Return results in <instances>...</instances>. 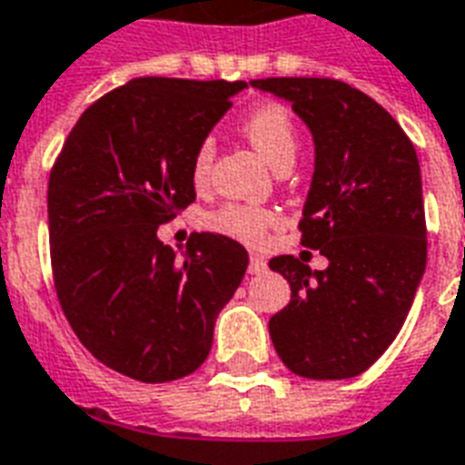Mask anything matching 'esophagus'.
Here are the masks:
<instances>
[{
	"label": "esophagus",
	"instance_id": "1",
	"mask_svg": "<svg viewBox=\"0 0 465 465\" xmlns=\"http://www.w3.org/2000/svg\"><path fill=\"white\" fill-rule=\"evenodd\" d=\"M266 272V259L259 257V254H252L250 257V273H264Z\"/></svg>",
	"mask_w": 465,
	"mask_h": 465
}]
</instances>
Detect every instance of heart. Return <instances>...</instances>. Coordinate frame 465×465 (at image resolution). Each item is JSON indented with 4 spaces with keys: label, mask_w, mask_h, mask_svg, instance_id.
Listing matches in <instances>:
<instances>
[{
    "label": "heart",
    "mask_w": 465,
    "mask_h": 465,
    "mask_svg": "<svg viewBox=\"0 0 465 465\" xmlns=\"http://www.w3.org/2000/svg\"><path fill=\"white\" fill-rule=\"evenodd\" d=\"M242 133L250 143L272 162L276 169H289L298 153V131L293 118L282 104H262L250 111L242 121ZM215 160V140L203 138L193 150L192 176L196 183H203L211 174ZM206 225L213 232L228 235L247 244L264 242L269 230L276 225V215L266 208L228 203L206 218Z\"/></svg>",
    "instance_id": "heart-1"
}]
</instances>
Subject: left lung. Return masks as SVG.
Here are the masks:
<instances>
[{
  "label": "left lung",
  "mask_w": 465,
  "mask_h": 465,
  "mask_svg": "<svg viewBox=\"0 0 465 465\" xmlns=\"http://www.w3.org/2000/svg\"><path fill=\"white\" fill-rule=\"evenodd\" d=\"M315 140V172L301 244L330 266L312 272L282 254L269 262L291 283V303L269 320L273 349L296 376L354 379L401 332L427 266L422 176L398 121L347 82L266 77Z\"/></svg>",
  "instance_id": "obj_1"
}]
</instances>
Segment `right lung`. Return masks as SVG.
<instances>
[{
    "instance_id": "add662e5",
    "label": "right lung",
    "mask_w": 465,
    "mask_h": 465,
    "mask_svg": "<svg viewBox=\"0 0 465 465\" xmlns=\"http://www.w3.org/2000/svg\"><path fill=\"white\" fill-rule=\"evenodd\" d=\"M247 82L138 77L79 116L48 182L50 264L79 341L143 383L206 361L247 250L193 232L183 259L157 228L196 201L192 160Z\"/></svg>"
}]
</instances>
